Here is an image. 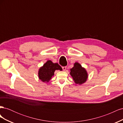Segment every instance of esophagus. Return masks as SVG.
<instances>
[{"label": "esophagus", "instance_id": "34e87169", "mask_svg": "<svg viewBox=\"0 0 123 123\" xmlns=\"http://www.w3.org/2000/svg\"><path fill=\"white\" fill-rule=\"evenodd\" d=\"M62 68L63 70H64V71H65V70H66V68H67V67H66V66H64V67H62Z\"/></svg>", "mask_w": 123, "mask_h": 123}]
</instances>
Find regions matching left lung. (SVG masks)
<instances>
[{
	"instance_id": "8db88e82",
	"label": "left lung",
	"mask_w": 123,
	"mask_h": 123,
	"mask_svg": "<svg viewBox=\"0 0 123 123\" xmlns=\"http://www.w3.org/2000/svg\"><path fill=\"white\" fill-rule=\"evenodd\" d=\"M70 75L72 76L74 83L78 85L84 84L88 80V74L87 70L78 62H75L73 67L70 70Z\"/></svg>"
}]
</instances>
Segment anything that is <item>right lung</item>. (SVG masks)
Returning <instances> with one entry per match:
<instances>
[{
    "instance_id": "obj_1",
    "label": "right lung",
    "mask_w": 123,
    "mask_h": 123,
    "mask_svg": "<svg viewBox=\"0 0 123 123\" xmlns=\"http://www.w3.org/2000/svg\"><path fill=\"white\" fill-rule=\"evenodd\" d=\"M55 70L62 71V69L58 63H53L50 60L47 61L38 70L39 79L43 83H48L54 75Z\"/></svg>"
}]
</instances>
